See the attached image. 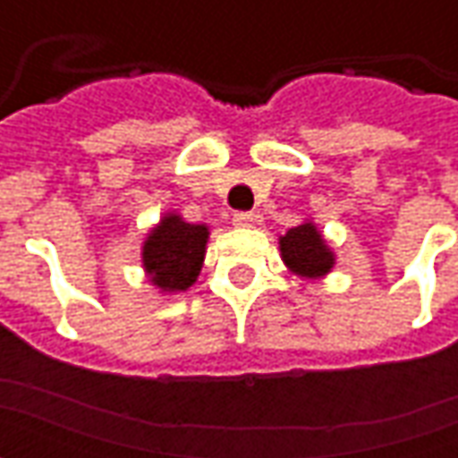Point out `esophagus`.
Instances as JSON below:
<instances>
[{
    "label": "esophagus",
    "mask_w": 458,
    "mask_h": 458,
    "mask_svg": "<svg viewBox=\"0 0 458 458\" xmlns=\"http://www.w3.org/2000/svg\"><path fill=\"white\" fill-rule=\"evenodd\" d=\"M255 220H258V216H255V213H250V210H238V213L233 216V223H235L238 228H252V225H255Z\"/></svg>",
    "instance_id": "obj_1"
}]
</instances>
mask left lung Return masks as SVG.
Segmentation results:
<instances>
[{
    "label": "left lung",
    "mask_w": 458,
    "mask_h": 458,
    "mask_svg": "<svg viewBox=\"0 0 458 458\" xmlns=\"http://www.w3.org/2000/svg\"><path fill=\"white\" fill-rule=\"evenodd\" d=\"M282 259L299 277L318 279L334 267V252L328 250L327 240L321 238L314 223H304L287 230V235L279 238Z\"/></svg>",
    "instance_id": "obj_1"
}]
</instances>
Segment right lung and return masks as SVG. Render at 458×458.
Instances as JSON below:
<instances>
[{
	"instance_id": "right-lung-1",
	"label": "right lung",
	"mask_w": 458,
	"mask_h": 458,
	"mask_svg": "<svg viewBox=\"0 0 458 458\" xmlns=\"http://www.w3.org/2000/svg\"><path fill=\"white\" fill-rule=\"evenodd\" d=\"M206 242V225H193L176 213H169L149 233L141 250V262L161 292H183L199 277Z\"/></svg>"
}]
</instances>
